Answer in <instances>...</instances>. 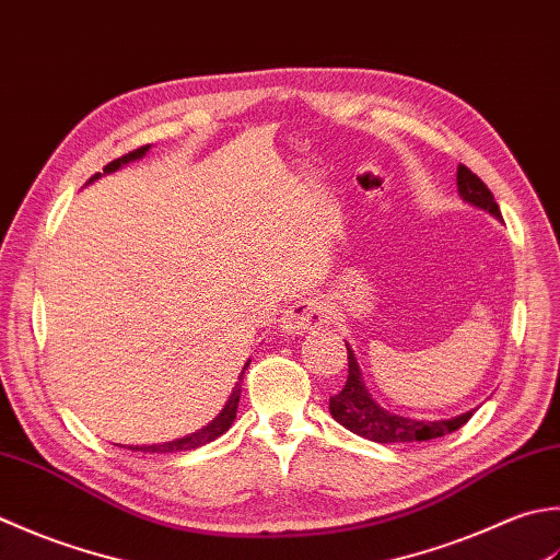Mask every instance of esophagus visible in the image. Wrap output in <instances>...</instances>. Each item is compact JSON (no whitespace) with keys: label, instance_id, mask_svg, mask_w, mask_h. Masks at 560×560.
Returning <instances> with one entry per match:
<instances>
[{"label":"esophagus","instance_id":"obj_1","mask_svg":"<svg viewBox=\"0 0 560 560\" xmlns=\"http://www.w3.org/2000/svg\"><path fill=\"white\" fill-rule=\"evenodd\" d=\"M328 322V306L318 296H302L288 312L282 314L280 330L288 336L310 334L314 328H322Z\"/></svg>","mask_w":560,"mask_h":560}]
</instances>
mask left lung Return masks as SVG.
Masks as SVG:
<instances>
[{
    "label": "left lung",
    "mask_w": 560,
    "mask_h": 560,
    "mask_svg": "<svg viewBox=\"0 0 560 560\" xmlns=\"http://www.w3.org/2000/svg\"><path fill=\"white\" fill-rule=\"evenodd\" d=\"M456 188H459V196L464 202H469L471 208L483 210L490 217H495L498 222H503V214H500L493 192H490L483 180L464 164H459V168H456ZM346 348H348V382L343 386V392L330 396L328 410L336 423H340L350 432H355V435L380 442V444L425 442V440L444 438L450 435V432L459 430L462 425L469 423V418L476 413V408H471L466 410V413L447 418V420H420V418L394 413V410L374 401L370 389L364 386L355 350H352L348 343Z\"/></svg>",
    "instance_id": "obj_1"
}]
</instances>
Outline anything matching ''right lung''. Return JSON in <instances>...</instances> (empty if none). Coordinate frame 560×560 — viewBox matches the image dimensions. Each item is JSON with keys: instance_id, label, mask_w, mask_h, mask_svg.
Masks as SVG:
<instances>
[{"instance_id": "obj_1", "label": "right lung", "mask_w": 560, "mask_h": 560, "mask_svg": "<svg viewBox=\"0 0 560 560\" xmlns=\"http://www.w3.org/2000/svg\"><path fill=\"white\" fill-rule=\"evenodd\" d=\"M147 152H150V144L147 147H140V150H135L130 154H125L120 159H116V162H110L106 168H104V176L106 174H113V171H118L122 166H128L130 162H137V159H142ZM101 174L91 176L89 184H94V180H98ZM250 362V360H248ZM248 362L244 364V370L248 368ZM242 370V374H244ZM238 398H242V384H236L230 398H226L224 408L217 413V418L212 420V423H208L205 428H200L198 432H190V435L186 438H178V440H171V442H162V444H130L128 450L132 452H150V454H176V452H188V450H198L202 447V444H208L212 440H217L220 435H224L226 430L232 428V423L236 420V408H238Z\"/></svg>"}]
</instances>
